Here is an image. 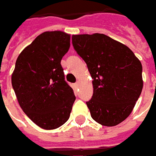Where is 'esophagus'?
Instances as JSON below:
<instances>
[{"instance_id": "1", "label": "esophagus", "mask_w": 156, "mask_h": 156, "mask_svg": "<svg viewBox=\"0 0 156 156\" xmlns=\"http://www.w3.org/2000/svg\"><path fill=\"white\" fill-rule=\"evenodd\" d=\"M78 86H79V83H78V82H77V83H74V87L76 88H78Z\"/></svg>"}]
</instances>
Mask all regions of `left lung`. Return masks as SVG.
Wrapping results in <instances>:
<instances>
[{
	"label": "left lung",
	"mask_w": 156,
	"mask_h": 156,
	"mask_svg": "<svg viewBox=\"0 0 156 156\" xmlns=\"http://www.w3.org/2000/svg\"><path fill=\"white\" fill-rule=\"evenodd\" d=\"M73 48L93 78L91 117L105 126L127 119L143 88L142 65L127 46L105 34L73 35Z\"/></svg>",
	"instance_id": "1"
}]
</instances>
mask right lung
I'll return each instance as SVG.
<instances>
[{
  "mask_svg": "<svg viewBox=\"0 0 156 156\" xmlns=\"http://www.w3.org/2000/svg\"><path fill=\"white\" fill-rule=\"evenodd\" d=\"M70 48V34L45 32L19 54L12 84L20 107L44 129H54L70 116L75 95L64 80L62 57Z\"/></svg>",
  "mask_w": 156,
  "mask_h": 156,
  "instance_id": "right-lung-1",
  "label": "right lung"
}]
</instances>
